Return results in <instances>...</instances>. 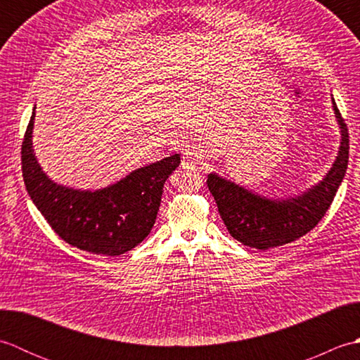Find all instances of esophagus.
I'll return each mask as SVG.
<instances>
[{"label":"esophagus","instance_id":"1","mask_svg":"<svg viewBox=\"0 0 360 360\" xmlns=\"http://www.w3.org/2000/svg\"><path fill=\"white\" fill-rule=\"evenodd\" d=\"M181 165L184 167V168H195L198 165V156L195 155L193 151L186 150L184 153H182Z\"/></svg>","mask_w":360,"mask_h":360}]
</instances>
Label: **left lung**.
I'll use <instances>...</instances> for the list:
<instances>
[{
  "mask_svg": "<svg viewBox=\"0 0 360 360\" xmlns=\"http://www.w3.org/2000/svg\"><path fill=\"white\" fill-rule=\"evenodd\" d=\"M333 110L342 136L339 153L325 178L302 195L272 200L217 173L207 176V186L219 215L236 241L262 250L283 246L307 235L325 217L347 173L349 153L348 128L334 98Z\"/></svg>",
  "mask_w": 360,
  "mask_h": 360,
  "instance_id": "left-lung-1",
  "label": "left lung"
}]
</instances>
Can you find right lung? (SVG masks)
<instances>
[{
	"label": "right lung",
	"instance_id": "right-lung-1",
	"mask_svg": "<svg viewBox=\"0 0 360 360\" xmlns=\"http://www.w3.org/2000/svg\"><path fill=\"white\" fill-rule=\"evenodd\" d=\"M35 108L21 145V170L30 200L60 238L91 254L116 257L145 240L155 226L165 181L181 162L173 155L131 172L96 192L48 178L32 147Z\"/></svg>",
	"mask_w": 360,
	"mask_h": 360
}]
</instances>
